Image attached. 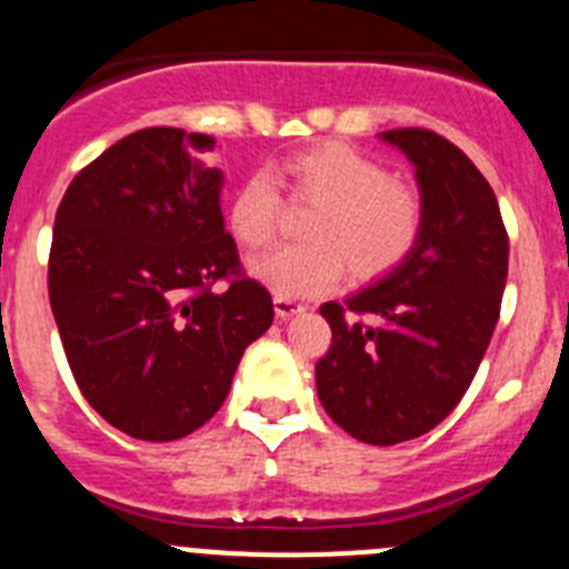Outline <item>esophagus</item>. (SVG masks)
<instances>
[{"instance_id":"34e87169","label":"esophagus","mask_w":569,"mask_h":569,"mask_svg":"<svg viewBox=\"0 0 569 569\" xmlns=\"http://www.w3.org/2000/svg\"><path fill=\"white\" fill-rule=\"evenodd\" d=\"M300 312H306V303L289 298V295H274V315H278L280 320L291 318V315H300Z\"/></svg>"}]
</instances>
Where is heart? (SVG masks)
<instances>
[{"label":"heart","mask_w":569,"mask_h":569,"mask_svg":"<svg viewBox=\"0 0 569 569\" xmlns=\"http://www.w3.org/2000/svg\"><path fill=\"white\" fill-rule=\"evenodd\" d=\"M291 206H312L303 220L306 246H289L251 263L257 280L289 298L332 291L346 266L358 280H378L407 260L423 231V197L412 182L346 142L291 151L274 168ZM283 197L263 171L237 182L226 206L231 237L257 251L274 243Z\"/></svg>","instance_id":"heart-1"}]
</instances>
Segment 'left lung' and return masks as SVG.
Here are the masks:
<instances>
[{
	"label": "left lung",
	"mask_w": 569,
	"mask_h": 569,
	"mask_svg": "<svg viewBox=\"0 0 569 569\" xmlns=\"http://www.w3.org/2000/svg\"><path fill=\"white\" fill-rule=\"evenodd\" d=\"M383 140L415 162L421 240L387 278L320 306L332 343L315 367L329 418L375 447L412 441L458 407L490 346L510 263L496 191L461 148L429 128H392Z\"/></svg>",
	"instance_id": "1"
}]
</instances>
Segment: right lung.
I'll return each instance as SVG.
<instances>
[{
    "label": "right lung",
    "instance_id": "1",
    "mask_svg": "<svg viewBox=\"0 0 569 569\" xmlns=\"http://www.w3.org/2000/svg\"><path fill=\"white\" fill-rule=\"evenodd\" d=\"M211 146L142 128L88 162L57 209L48 295L68 367L86 401L140 441L209 421L274 320L223 226L220 171L197 160Z\"/></svg>",
    "mask_w": 569,
    "mask_h": 569
}]
</instances>
